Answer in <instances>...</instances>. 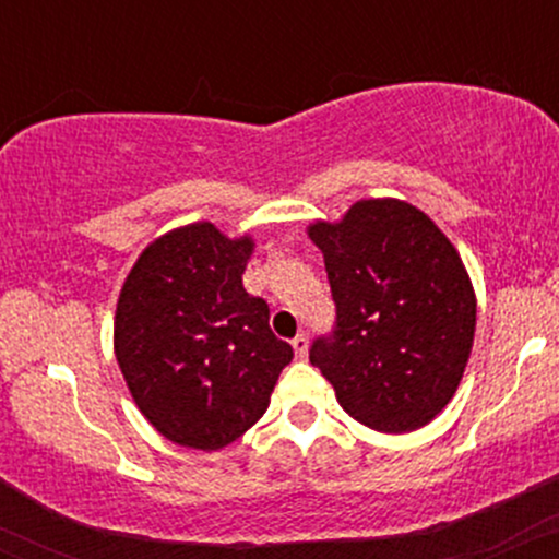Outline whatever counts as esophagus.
<instances>
[{
  "label": "esophagus",
  "mask_w": 559,
  "mask_h": 559,
  "mask_svg": "<svg viewBox=\"0 0 559 559\" xmlns=\"http://www.w3.org/2000/svg\"><path fill=\"white\" fill-rule=\"evenodd\" d=\"M292 346H294V355H297L299 360H305V357H307V336H305V333H297V336L292 338Z\"/></svg>",
  "instance_id": "1"
}]
</instances>
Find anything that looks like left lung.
<instances>
[{"label": "left lung", "mask_w": 559, "mask_h": 559, "mask_svg": "<svg viewBox=\"0 0 559 559\" xmlns=\"http://www.w3.org/2000/svg\"><path fill=\"white\" fill-rule=\"evenodd\" d=\"M336 331L310 362L352 418L381 433L428 426L463 381L476 336V292L444 230L415 204L360 199L342 221H312Z\"/></svg>", "instance_id": "obj_1"}]
</instances>
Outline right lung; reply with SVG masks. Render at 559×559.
<instances>
[{
    "instance_id": "right-lung-1",
    "label": "right lung",
    "mask_w": 559,
    "mask_h": 559,
    "mask_svg": "<svg viewBox=\"0 0 559 559\" xmlns=\"http://www.w3.org/2000/svg\"><path fill=\"white\" fill-rule=\"evenodd\" d=\"M249 234L199 221L146 243L115 307V357L133 402L178 447L217 452L265 415L292 346L241 284Z\"/></svg>"
}]
</instances>
